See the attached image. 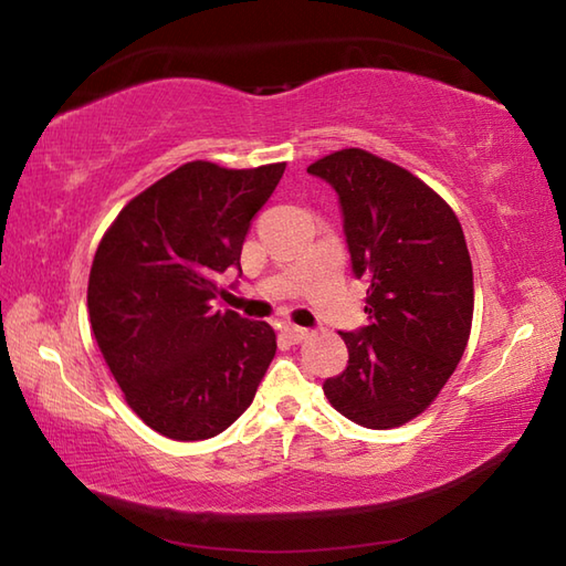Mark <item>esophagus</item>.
<instances>
[{"label": "esophagus", "mask_w": 566, "mask_h": 566, "mask_svg": "<svg viewBox=\"0 0 566 566\" xmlns=\"http://www.w3.org/2000/svg\"><path fill=\"white\" fill-rule=\"evenodd\" d=\"M282 331H284V338L290 340V343H302V340H306L308 335H311V331H308V328L294 326V323H286V326H284Z\"/></svg>", "instance_id": "1"}]
</instances>
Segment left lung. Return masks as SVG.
Wrapping results in <instances>:
<instances>
[{
    "label": "left lung",
    "mask_w": 566,
    "mask_h": 566,
    "mask_svg": "<svg viewBox=\"0 0 566 566\" xmlns=\"http://www.w3.org/2000/svg\"><path fill=\"white\" fill-rule=\"evenodd\" d=\"M338 195L367 326L345 333L347 367L323 381L335 411L387 430L423 413L472 331L474 280L462 226L426 182L359 148L308 165Z\"/></svg>",
    "instance_id": "left-lung-1"
}]
</instances>
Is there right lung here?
I'll return each mask as SVG.
<instances>
[{"label": "right lung", "instance_id": "add662e5", "mask_svg": "<svg viewBox=\"0 0 566 566\" xmlns=\"http://www.w3.org/2000/svg\"><path fill=\"white\" fill-rule=\"evenodd\" d=\"M284 163L226 170L187 163L130 199L92 262L87 306L128 406L160 436H219L255 399L276 338L270 323L216 308L219 276L240 272L255 216Z\"/></svg>", "mask_w": 566, "mask_h": 566}]
</instances>
